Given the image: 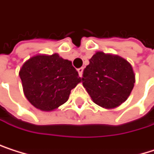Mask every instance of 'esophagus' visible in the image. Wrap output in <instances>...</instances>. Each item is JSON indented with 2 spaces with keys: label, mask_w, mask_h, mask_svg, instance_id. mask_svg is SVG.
<instances>
[{
  "label": "esophagus",
  "mask_w": 154,
  "mask_h": 154,
  "mask_svg": "<svg viewBox=\"0 0 154 154\" xmlns=\"http://www.w3.org/2000/svg\"><path fill=\"white\" fill-rule=\"evenodd\" d=\"M78 72H79V75H80V77H82V73H83V68L82 67V68H79L78 69Z\"/></svg>",
  "instance_id": "esophagus-1"
}]
</instances>
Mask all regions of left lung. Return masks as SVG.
Masks as SVG:
<instances>
[{
    "label": "left lung",
    "mask_w": 154,
    "mask_h": 154,
    "mask_svg": "<svg viewBox=\"0 0 154 154\" xmlns=\"http://www.w3.org/2000/svg\"><path fill=\"white\" fill-rule=\"evenodd\" d=\"M89 62L82 80L91 100L105 109L119 107L135 83L131 63L121 56L103 51L95 52Z\"/></svg>",
    "instance_id": "8db88e82"
}]
</instances>
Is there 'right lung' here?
<instances>
[{"mask_svg": "<svg viewBox=\"0 0 154 154\" xmlns=\"http://www.w3.org/2000/svg\"><path fill=\"white\" fill-rule=\"evenodd\" d=\"M23 93L37 109L51 112L65 103L72 89L82 82L72 62L58 53L37 54L20 69Z\"/></svg>", "mask_w": 154, "mask_h": 154, "instance_id": "obj_1", "label": "right lung"}]
</instances>
